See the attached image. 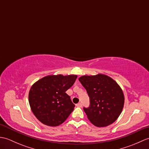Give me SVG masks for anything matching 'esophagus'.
I'll list each match as a JSON object with an SVG mask.
<instances>
[{
    "mask_svg": "<svg viewBox=\"0 0 149 149\" xmlns=\"http://www.w3.org/2000/svg\"><path fill=\"white\" fill-rule=\"evenodd\" d=\"M76 106L81 107H82V104H81V103H78V104H76Z\"/></svg>",
    "mask_w": 149,
    "mask_h": 149,
    "instance_id": "obj_1",
    "label": "esophagus"
}]
</instances>
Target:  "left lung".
I'll return each mask as SVG.
<instances>
[{"mask_svg":"<svg viewBox=\"0 0 149 149\" xmlns=\"http://www.w3.org/2000/svg\"><path fill=\"white\" fill-rule=\"evenodd\" d=\"M79 81L90 98L89 107H84L83 109L91 123L99 127L113 123L120 115L124 104V96L118 84L102 74L84 75Z\"/></svg>","mask_w":149,"mask_h":149,"instance_id":"8db88e82","label":"left lung"}]
</instances>
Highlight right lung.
I'll list each match as a JSON object with an SVG mask.
<instances>
[{"label": "right lung", "instance_id": "right-lung-1", "mask_svg": "<svg viewBox=\"0 0 149 149\" xmlns=\"http://www.w3.org/2000/svg\"><path fill=\"white\" fill-rule=\"evenodd\" d=\"M77 76L49 75L31 87L29 102L34 115L43 124L58 126L64 122L74 109L70 97L66 93Z\"/></svg>", "mask_w": 149, "mask_h": 149}]
</instances>
